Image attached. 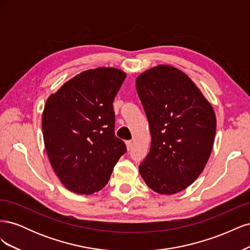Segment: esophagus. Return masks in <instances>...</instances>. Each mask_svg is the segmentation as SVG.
Listing matches in <instances>:
<instances>
[{"instance_id": "34e87169", "label": "esophagus", "mask_w": 250, "mask_h": 250, "mask_svg": "<svg viewBox=\"0 0 250 250\" xmlns=\"http://www.w3.org/2000/svg\"><path fill=\"white\" fill-rule=\"evenodd\" d=\"M126 147H127V150H130L131 147H132V142L131 141H126Z\"/></svg>"}]
</instances>
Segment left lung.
Here are the masks:
<instances>
[{
    "mask_svg": "<svg viewBox=\"0 0 250 250\" xmlns=\"http://www.w3.org/2000/svg\"><path fill=\"white\" fill-rule=\"evenodd\" d=\"M135 85L151 133L141 176L158 194H176L206 167L216 134L215 111L188 75L171 65L142 73Z\"/></svg>",
    "mask_w": 250,
    "mask_h": 250,
    "instance_id": "8db88e82",
    "label": "left lung"
}]
</instances>
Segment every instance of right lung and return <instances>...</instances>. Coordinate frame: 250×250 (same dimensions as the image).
I'll list each match as a JSON object with an SVG mask.
<instances>
[{
	"label": "right lung",
	"instance_id": "right-lung-1",
	"mask_svg": "<svg viewBox=\"0 0 250 250\" xmlns=\"http://www.w3.org/2000/svg\"><path fill=\"white\" fill-rule=\"evenodd\" d=\"M126 78L113 67L80 73L52 94L42 112L49 161L70 191L90 195L107 185L125 143L115 135L112 102Z\"/></svg>",
	"mask_w": 250,
	"mask_h": 250
}]
</instances>
